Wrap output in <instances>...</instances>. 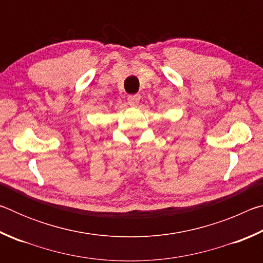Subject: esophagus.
Instances as JSON below:
<instances>
[{"mask_svg":"<svg viewBox=\"0 0 263 263\" xmlns=\"http://www.w3.org/2000/svg\"><path fill=\"white\" fill-rule=\"evenodd\" d=\"M127 102L131 106H137L140 102V95L135 94V95H128L127 96Z\"/></svg>","mask_w":263,"mask_h":263,"instance_id":"34e87169","label":"esophagus"}]
</instances>
